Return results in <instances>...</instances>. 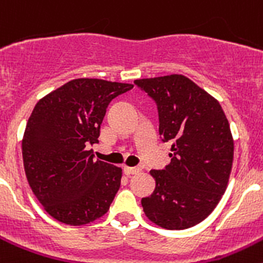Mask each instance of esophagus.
<instances>
[{
	"mask_svg": "<svg viewBox=\"0 0 263 263\" xmlns=\"http://www.w3.org/2000/svg\"><path fill=\"white\" fill-rule=\"evenodd\" d=\"M139 171H141V170H139L138 167H127V166L124 167L125 175H134V174H138Z\"/></svg>",
	"mask_w": 263,
	"mask_h": 263,
	"instance_id": "1",
	"label": "esophagus"
}]
</instances>
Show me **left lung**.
<instances>
[{
	"instance_id": "left-lung-1",
	"label": "left lung",
	"mask_w": 263,
	"mask_h": 263,
	"mask_svg": "<svg viewBox=\"0 0 263 263\" xmlns=\"http://www.w3.org/2000/svg\"><path fill=\"white\" fill-rule=\"evenodd\" d=\"M157 103L159 136L171 142V162L152 170L155 190L141 203L153 222L170 231L199 224L227 190L234 143L221 105L183 75L139 79Z\"/></svg>"
}]
</instances>
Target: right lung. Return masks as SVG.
<instances>
[{
	"mask_svg": "<svg viewBox=\"0 0 263 263\" xmlns=\"http://www.w3.org/2000/svg\"><path fill=\"white\" fill-rule=\"evenodd\" d=\"M133 84L75 79L41 99L22 139V157L32 192L55 220L84 225L108 212L122 170L95 160L100 125L111 100Z\"/></svg>",
	"mask_w": 263,
	"mask_h": 263,
	"instance_id": "right-lung-1",
	"label": "right lung"
}]
</instances>
